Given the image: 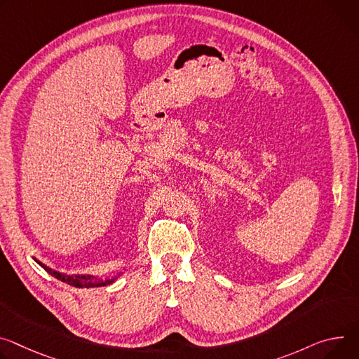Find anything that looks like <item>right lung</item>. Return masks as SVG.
Wrapping results in <instances>:
<instances>
[{
    "mask_svg": "<svg viewBox=\"0 0 359 359\" xmlns=\"http://www.w3.org/2000/svg\"><path fill=\"white\" fill-rule=\"evenodd\" d=\"M36 262L46 271L48 272L51 276H54L55 279L67 283V285H72L74 287H100V286H107V285H111L114 283L121 275H123V271H117L114 275H110V276H93V275H66V273H61V272H57V271H53L51 268L46 266L44 264H41L40 260L34 259ZM126 271V269H124Z\"/></svg>",
    "mask_w": 359,
    "mask_h": 359,
    "instance_id": "1",
    "label": "right lung"
}]
</instances>
